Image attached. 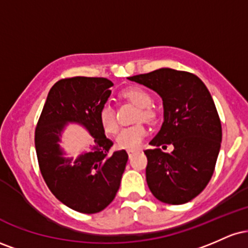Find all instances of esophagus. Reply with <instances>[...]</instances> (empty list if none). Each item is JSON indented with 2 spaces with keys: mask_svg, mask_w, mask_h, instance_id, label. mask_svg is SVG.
Segmentation results:
<instances>
[{
  "mask_svg": "<svg viewBox=\"0 0 248 248\" xmlns=\"http://www.w3.org/2000/svg\"><path fill=\"white\" fill-rule=\"evenodd\" d=\"M138 152H139V150H136V149H128L127 154H128V156H129V157H132L134 154H136Z\"/></svg>",
  "mask_w": 248,
  "mask_h": 248,
  "instance_id": "34e87169",
  "label": "esophagus"
}]
</instances>
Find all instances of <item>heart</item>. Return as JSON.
I'll use <instances>...</instances> for the list:
<instances>
[{
	"mask_svg": "<svg viewBox=\"0 0 248 248\" xmlns=\"http://www.w3.org/2000/svg\"><path fill=\"white\" fill-rule=\"evenodd\" d=\"M121 96L129 102L140 107L136 119L147 122L156 120V110L150 106L153 102V96L147 90L140 86L127 87L121 92ZM99 122L102 129L108 134H114L118 130V120L113 107L109 104H105L99 110ZM147 134L146 127L142 124H135L133 126L121 128L115 138L116 146L121 149H136L141 146L144 136Z\"/></svg>",
	"mask_w": 248,
	"mask_h": 248,
	"instance_id": "heart-1",
	"label": "heart"
}]
</instances>
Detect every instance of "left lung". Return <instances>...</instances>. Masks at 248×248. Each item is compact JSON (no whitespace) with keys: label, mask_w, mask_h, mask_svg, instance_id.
I'll list each match as a JSON object with an SVG mask.
<instances>
[{"label":"left lung","mask_w":248,"mask_h":248,"mask_svg":"<svg viewBox=\"0 0 248 248\" xmlns=\"http://www.w3.org/2000/svg\"><path fill=\"white\" fill-rule=\"evenodd\" d=\"M158 93L164 121L144 150L147 184L158 201L172 205L190 202L205 189L220 149L221 124L204 82L193 73L172 69L129 77ZM172 144L169 154L160 150Z\"/></svg>","instance_id":"8db88e82"}]
</instances>
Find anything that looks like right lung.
Wrapping results in <instances>:
<instances>
[{"instance_id":"right-lung-1","label":"right lung","mask_w":248,"mask_h":248,"mask_svg":"<svg viewBox=\"0 0 248 248\" xmlns=\"http://www.w3.org/2000/svg\"><path fill=\"white\" fill-rule=\"evenodd\" d=\"M112 86L106 78L61 79L51 87L35 130L39 170L47 187L62 204L87 215L112 203L128 161L126 150L109 152L113 142L99 122ZM69 122L84 125L95 139L93 150L75 161L63 157L58 143Z\"/></svg>"}]
</instances>
